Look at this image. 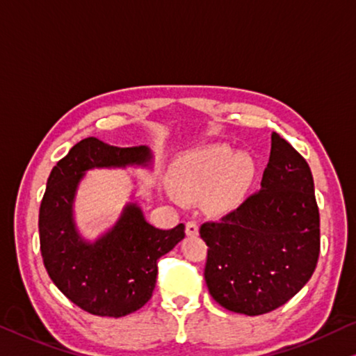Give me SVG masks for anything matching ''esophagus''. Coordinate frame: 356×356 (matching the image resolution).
I'll use <instances>...</instances> for the list:
<instances>
[{"mask_svg":"<svg viewBox=\"0 0 356 356\" xmlns=\"http://www.w3.org/2000/svg\"><path fill=\"white\" fill-rule=\"evenodd\" d=\"M186 234L191 235V237H195L199 234V224L195 221H188L186 222Z\"/></svg>","mask_w":356,"mask_h":356,"instance_id":"esophagus-1","label":"esophagus"}]
</instances>
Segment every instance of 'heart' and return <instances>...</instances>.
<instances>
[{
    "label": "heart",
    "instance_id": "b5f03b06",
    "mask_svg": "<svg viewBox=\"0 0 356 356\" xmlns=\"http://www.w3.org/2000/svg\"><path fill=\"white\" fill-rule=\"evenodd\" d=\"M256 161L247 151L234 152L227 145H207L175 157L167 179L183 199L204 197L213 210L237 205L256 177Z\"/></svg>",
    "mask_w": 356,
    "mask_h": 356
}]
</instances>
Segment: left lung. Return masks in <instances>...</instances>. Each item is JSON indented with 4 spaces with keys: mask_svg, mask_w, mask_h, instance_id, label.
I'll return each instance as SVG.
<instances>
[{
    "mask_svg": "<svg viewBox=\"0 0 356 356\" xmlns=\"http://www.w3.org/2000/svg\"><path fill=\"white\" fill-rule=\"evenodd\" d=\"M205 282L224 309L262 315L310 280L320 254V213L309 163L272 134L261 189L216 222H204Z\"/></svg>",
    "mask_w": 356,
    "mask_h": 356,
    "instance_id": "obj_1",
    "label": "left lung"
}]
</instances>
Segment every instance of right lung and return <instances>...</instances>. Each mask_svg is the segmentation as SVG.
<instances>
[{
    "mask_svg": "<svg viewBox=\"0 0 356 356\" xmlns=\"http://www.w3.org/2000/svg\"><path fill=\"white\" fill-rule=\"evenodd\" d=\"M147 146L118 147L89 136L71 147L47 178L40 207V243L46 270L71 302L92 315L125 316L151 299L157 259L184 238V224L162 231L129 202L116 224L94 242L79 234L74 199L92 168L151 165Z\"/></svg>",
    "mask_w": 356,
    "mask_h": 356,
    "instance_id": "1",
    "label": "right lung"
}]
</instances>
